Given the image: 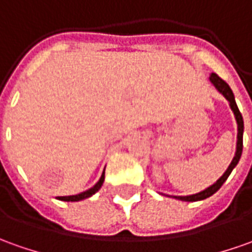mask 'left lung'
<instances>
[{"label":"left lung","instance_id":"8db88e82","mask_svg":"<svg viewBox=\"0 0 252 252\" xmlns=\"http://www.w3.org/2000/svg\"><path fill=\"white\" fill-rule=\"evenodd\" d=\"M210 80H211V83L215 85V88L220 91V94H222V95L229 100V104H230V107H232V110H233L234 116H236L237 129H239V132H237V149H236V156H234L233 160H232V162H230L229 168L226 169V172H225V174H223V175L220 176V179L217 181V184H214L212 186H210L208 189L200 191V193H197V194L175 197V198H179V200H184V201H198V200H204V198L212 196L215 191L220 190V186L225 184V181L227 179V176L230 175V172H232L234 167L237 165V162H239V160H240V157H241V152H243V131H244V123H243V117H241L240 110H239V107H237V104H236V100H234L233 92H232V90H230V87L226 84V81H223L218 74L212 73L211 77H210Z\"/></svg>","mask_w":252,"mask_h":252}]
</instances>
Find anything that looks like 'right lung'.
Instances as JSON below:
<instances>
[{"label": "right lung", "instance_id": "1", "mask_svg": "<svg viewBox=\"0 0 252 252\" xmlns=\"http://www.w3.org/2000/svg\"><path fill=\"white\" fill-rule=\"evenodd\" d=\"M103 181H104V172L100 176V179H99V182H97L94 188H91L90 190L87 191H83V193H80V194H76V196H64V197H58L59 200L62 201H80V200H84V198H88L91 197L94 193H96L100 188H102V185H103Z\"/></svg>", "mask_w": 252, "mask_h": 252}]
</instances>
